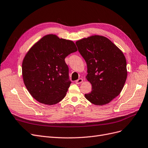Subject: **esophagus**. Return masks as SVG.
<instances>
[{
	"label": "esophagus",
	"mask_w": 148,
	"mask_h": 148,
	"mask_svg": "<svg viewBox=\"0 0 148 148\" xmlns=\"http://www.w3.org/2000/svg\"><path fill=\"white\" fill-rule=\"evenodd\" d=\"M82 82H83V79L80 78V79H77V80H75V84H81Z\"/></svg>",
	"instance_id": "1"
}]
</instances>
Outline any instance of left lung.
<instances>
[{"instance_id": "1", "label": "left lung", "mask_w": 148, "mask_h": 148, "mask_svg": "<svg viewBox=\"0 0 148 148\" xmlns=\"http://www.w3.org/2000/svg\"><path fill=\"white\" fill-rule=\"evenodd\" d=\"M87 64L86 78L92 90L85 96L95 105L107 104L122 91L127 79V63L123 52L107 38L95 35L76 41Z\"/></svg>"}]
</instances>
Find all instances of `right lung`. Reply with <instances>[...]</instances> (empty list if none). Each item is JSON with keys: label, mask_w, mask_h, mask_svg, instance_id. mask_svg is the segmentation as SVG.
<instances>
[{"label": "right lung", "mask_w": 148, "mask_h": 148, "mask_svg": "<svg viewBox=\"0 0 148 148\" xmlns=\"http://www.w3.org/2000/svg\"><path fill=\"white\" fill-rule=\"evenodd\" d=\"M77 51L73 41L52 34L43 36L30 48L23 60L22 73L34 99L47 105L63 99L71 83L64 58Z\"/></svg>", "instance_id": "1"}]
</instances>
